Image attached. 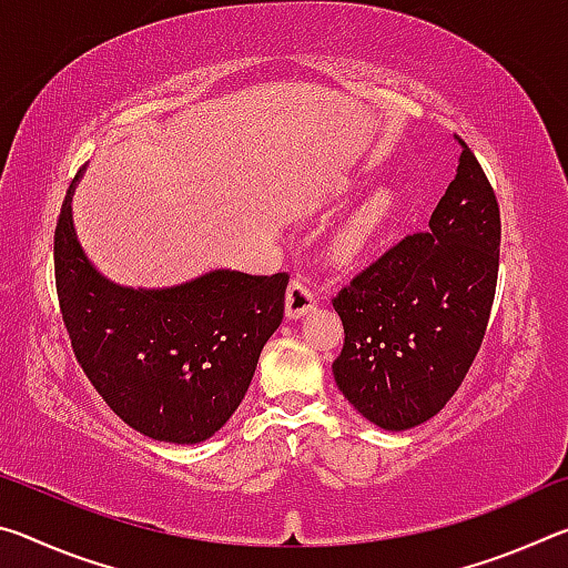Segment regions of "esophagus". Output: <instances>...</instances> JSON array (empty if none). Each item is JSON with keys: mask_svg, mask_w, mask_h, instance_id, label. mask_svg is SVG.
<instances>
[{"mask_svg": "<svg viewBox=\"0 0 568 568\" xmlns=\"http://www.w3.org/2000/svg\"><path fill=\"white\" fill-rule=\"evenodd\" d=\"M315 303H318V297L311 291V285L301 277H295V281L287 285V293H285V315L291 321L303 318L307 311H313Z\"/></svg>", "mask_w": 568, "mask_h": 568, "instance_id": "obj_1", "label": "esophagus"}]
</instances>
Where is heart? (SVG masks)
<instances>
[{"mask_svg":"<svg viewBox=\"0 0 568 568\" xmlns=\"http://www.w3.org/2000/svg\"><path fill=\"white\" fill-rule=\"evenodd\" d=\"M393 205H396L393 192L381 190L368 200V203L355 210V215L343 225L338 240H335V250H338V255L351 257V255L363 253V250L381 235L383 225L388 223Z\"/></svg>","mask_w":568,"mask_h":568,"instance_id":"1","label":"heart"}]
</instances>
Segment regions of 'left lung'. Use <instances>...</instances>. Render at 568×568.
Listing matches in <instances>:
<instances>
[{
	"label": "left lung",
	"mask_w": 568,
	"mask_h": 568,
	"mask_svg": "<svg viewBox=\"0 0 568 568\" xmlns=\"http://www.w3.org/2000/svg\"><path fill=\"white\" fill-rule=\"evenodd\" d=\"M460 142L426 233L403 237L333 297L345 343L335 383L363 418L408 430L434 418L474 363L491 315L501 215Z\"/></svg>",
	"instance_id": "1"
}]
</instances>
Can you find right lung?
<instances>
[{"label":"right lung","instance_id":"right-lung-1","mask_svg":"<svg viewBox=\"0 0 568 568\" xmlns=\"http://www.w3.org/2000/svg\"><path fill=\"white\" fill-rule=\"evenodd\" d=\"M74 182L54 230V277L77 363L130 428L165 444H203L245 398L283 321L287 275L210 271L172 287L112 283L77 240Z\"/></svg>","mask_w":568,"mask_h":568}]
</instances>
